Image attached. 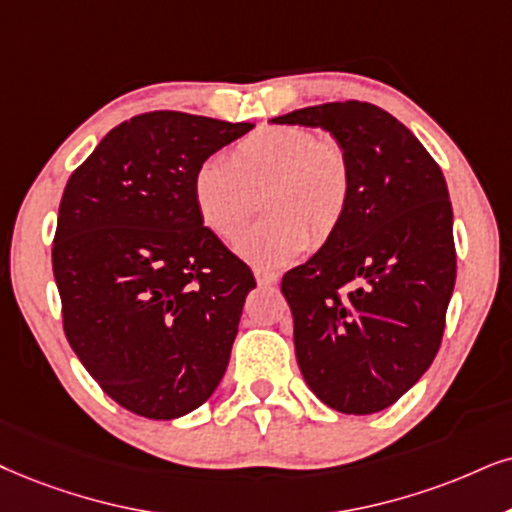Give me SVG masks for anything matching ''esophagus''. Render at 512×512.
I'll use <instances>...</instances> for the list:
<instances>
[{
  "instance_id": "34e87169",
  "label": "esophagus",
  "mask_w": 512,
  "mask_h": 512,
  "mask_svg": "<svg viewBox=\"0 0 512 512\" xmlns=\"http://www.w3.org/2000/svg\"><path fill=\"white\" fill-rule=\"evenodd\" d=\"M255 278H257V286H260V288H269V286H276V283H278L276 274H271V271H262V269H255Z\"/></svg>"
}]
</instances>
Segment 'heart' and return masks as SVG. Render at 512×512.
Returning <instances> with one entry per match:
<instances>
[{
  "label": "heart",
  "instance_id": "b5f03b06",
  "mask_svg": "<svg viewBox=\"0 0 512 512\" xmlns=\"http://www.w3.org/2000/svg\"><path fill=\"white\" fill-rule=\"evenodd\" d=\"M269 215L238 243L260 269L286 267L340 229L352 200V163L335 139L307 127H262L238 141L231 158L212 155L193 172L196 212L212 234L236 241L255 212V193Z\"/></svg>",
  "mask_w": 512,
  "mask_h": 512
}]
</instances>
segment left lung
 Segmentation results:
<instances>
[{
  "mask_svg": "<svg viewBox=\"0 0 512 512\" xmlns=\"http://www.w3.org/2000/svg\"><path fill=\"white\" fill-rule=\"evenodd\" d=\"M271 122L326 129L352 163L340 229L281 290L309 390L340 413H378L418 383L442 345L456 283L444 174L411 129L373 103H321Z\"/></svg>",
  "mask_w": 512,
  "mask_h": 512,
  "instance_id": "8db88e82",
  "label": "left lung"
}]
</instances>
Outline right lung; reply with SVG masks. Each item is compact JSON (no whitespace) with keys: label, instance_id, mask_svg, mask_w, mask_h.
Wrapping results in <instances>:
<instances>
[{"label":"right lung","instance_id":"obj_1","mask_svg":"<svg viewBox=\"0 0 512 512\" xmlns=\"http://www.w3.org/2000/svg\"><path fill=\"white\" fill-rule=\"evenodd\" d=\"M255 125L179 111L125 120L70 174L51 250L63 331L127 411L198 409L229 366L250 267L200 222L196 167Z\"/></svg>","mask_w":512,"mask_h":512}]
</instances>
